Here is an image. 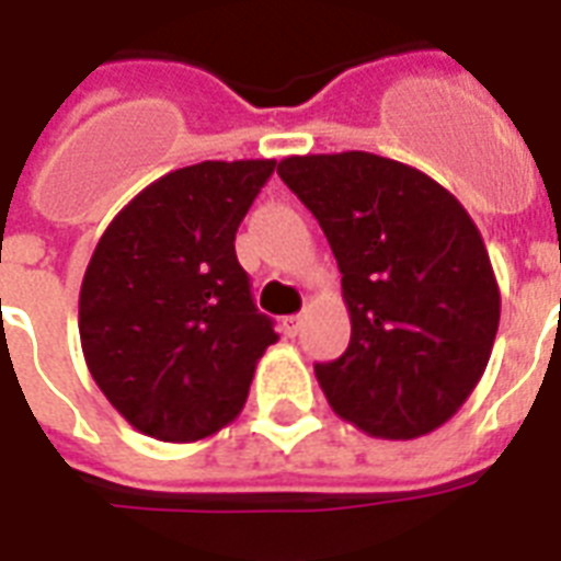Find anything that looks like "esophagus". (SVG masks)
Segmentation results:
<instances>
[{"mask_svg": "<svg viewBox=\"0 0 561 561\" xmlns=\"http://www.w3.org/2000/svg\"><path fill=\"white\" fill-rule=\"evenodd\" d=\"M302 327V314H288V318H282V329H285V335L294 337Z\"/></svg>", "mask_w": 561, "mask_h": 561, "instance_id": "esophagus-1", "label": "esophagus"}]
</instances>
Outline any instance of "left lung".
<instances>
[{"mask_svg":"<svg viewBox=\"0 0 561 561\" xmlns=\"http://www.w3.org/2000/svg\"><path fill=\"white\" fill-rule=\"evenodd\" d=\"M282 182L318 217L341 271L350 347L314 365L329 405L405 442L459 412L485 374L500 288L477 224L421 170L374 156H290Z\"/></svg>","mask_w":561,"mask_h":561,"instance_id":"obj_1","label":"left lung"}]
</instances>
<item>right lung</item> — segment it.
I'll return each mask as SVG.
<instances>
[{
    "label": "right lung",
    "instance_id": "obj_1",
    "mask_svg": "<svg viewBox=\"0 0 561 561\" xmlns=\"http://www.w3.org/2000/svg\"><path fill=\"white\" fill-rule=\"evenodd\" d=\"M273 170V158L173 170L93 250L79 294L81 353L108 403L149 438L220 433L279 341L234 255V232Z\"/></svg>",
    "mask_w": 561,
    "mask_h": 561
}]
</instances>
